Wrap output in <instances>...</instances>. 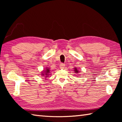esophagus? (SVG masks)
Instances as JSON below:
<instances>
[{"mask_svg": "<svg viewBox=\"0 0 122 122\" xmlns=\"http://www.w3.org/2000/svg\"><path fill=\"white\" fill-rule=\"evenodd\" d=\"M65 65L63 63H61L60 64V67L61 69H63L64 68H65Z\"/></svg>", "mask_w": 122, "mask_h": 122, "instance_id": "34e87169", "label": "esophagus"}]
</instances>
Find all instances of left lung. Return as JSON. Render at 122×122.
<instances>
[{
    "instance_id": "1",
    "label": "left lung",
    "mask_w": 122,
    "mask_h": 122,
    "mask_svg": "<svg viewBox=\"0 0 122 122\" xmlns=\"http://www.w3.org/2000/svg\"><path fill=\"white\" fill-rule=\"evenodd\" d=\"M75 73H78V71H77V69H76V68H75Z\"/></svg>"
}]
</instances>
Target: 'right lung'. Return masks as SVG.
<instances>
[{"label": "right lung", "instance_id": "right-lung-1", "mask_svg": "<svg viewBox=\"0 0 122 122\" xmlns=\"http://www.w3.org/2000/svg\"><path fill=\"white\" fill-rule=\"evenodd\" d=\"M44 72H45V73H44V74H42V75L43 76H44V77H48V76H47L48 75V74H49V69L46 68V71H44Z\"/></svg>", "mask_w": 122, "mask_h": 122}]
</instances>
